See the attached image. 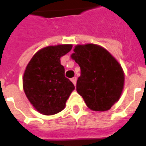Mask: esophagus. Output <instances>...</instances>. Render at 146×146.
Returning a JSON list of instances; mask_svg holds the SVG:
<instances>
[{"instance_id": "esophagus-1", "label": "esophagus", "mask_w": 146, "mask_h": 146, "mask_svg": "<svg viewBox=\"0 0 146 146\" xmlns=\"http://www.w3.org/2000/svg\"><path fill=\"white\" fill-rule=\"evenodd\" d=\"M71 81L73 82V84L74 85H76V77H73L72 79H71Z\"/></svg>"}]
</instances>
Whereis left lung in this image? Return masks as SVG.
<instances>
[{
    "label": "left lung",
    "instance_id": "8db88e82",
    "mask_svg": "<svg viewBox=\"0 0 146 146\" xmlns=\"http://www.w3.org/2000/svg\"><path fill=\"white\" fill-rule=\"evenodd\" d=\"M71 58L80 67L76 92L93 111H107L118 101L124 85L122 67L110 52L94 44H77Z\"/></svg>",
    "mask_w": 146,
    "mask_h": 146
}]
</instances>
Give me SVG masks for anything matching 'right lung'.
<instances>
[{
  "instance_id": "obj_1",
  "label": "right lung",
  "mask_w": 146,
  "mask_h": 146,
  "mask_svg": "<svg viewBox=\"0 0 146 146\" xmlns=\"http://www.w3.org/2000/svg\"><path fill=\"white\" fill-rule=\"evenodd\" d=\"M72 44L48 46L39 50L24 72L23 85L28 100L36 111L50 116L59 113L75 87L65 76L60 58L72 49Z\"/></svg>"
}]
</instances>
